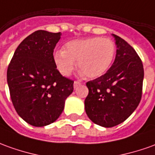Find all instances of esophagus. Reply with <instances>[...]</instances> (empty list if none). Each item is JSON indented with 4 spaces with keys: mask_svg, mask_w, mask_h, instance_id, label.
<instances>
[{
    "mask_svg": "<svg viewBox=\"0 0 155 155\" xmlns=\"http://www.w3.org/2000/svg\"><path fill=\"white\" fill-rule=\"evenodd\" d=\"M81 82H80V81H75L74 82V88H76L78 85H81Z\"/></svg>",
    "mask_w": 155,
    "mask_h": 155,
    "instance_id": "esophagus-1",
    "label": "esophagus"
}]
</instances>
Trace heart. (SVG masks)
Here are the masks:
<instances>
[{
	"mask_svg": "<svg viewBox=\"0 0 155 155\" xmlns=\"http://www.w3.org/2000/svg\"><path fill=\"white\" fill-rule=\"evenodd\" d=\"M116 54L114 42L107 38H89L72 40L64 46V51L55 52L54 60L63 74L70 75L75 68L88 78H96L106 73L111 67Z\"/></svg>",
	"mask_w": 155,
	"mask_h": 155,
	"instance_id": "heart-1",
	"label": "heart"
}]
</instances>
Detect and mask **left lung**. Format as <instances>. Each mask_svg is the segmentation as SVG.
I'll list each match as a JSON object with an SVG mask.
<instances>
[{
	"label": "left lung",
	"mask_w": 155,
	"mask_h": 155,
	"mask_svg": "<svg viewBox=\"0 0 155 155\" xmlns=\"http://www.w3.org/2000/svg\"><path fill=\"white\" fill-rule=\"evenodd\" d=\"M117 44L114 62L106 74L86 82L85 109L93 123L105 127L124 122L138 107L143 93V66L131 45L112 34Z\"/></svg>",
	"instance_id": "left-lung-1"
}]
</instances>
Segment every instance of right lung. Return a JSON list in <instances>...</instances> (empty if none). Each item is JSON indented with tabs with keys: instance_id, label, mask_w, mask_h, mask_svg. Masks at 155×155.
<instances>
[{
	"instance_id": "obj_1",
	"label": "right lung",
	"mask_w": 155,
	"mask_h": 155,
	"mask_svg": "<svg viewBox=\"0 0 155 155\" xmlns=\"http://www.w3.org/2000/svg\"><path fill=\"white\" fill-rule=\"evenodd\" d=\"M60 35L44 30L32 32L18 45L7 68L15 110L32 126L55 122L74 90V81L63 76L54 60V49Z\"/></svg>"
}]
</instances>
